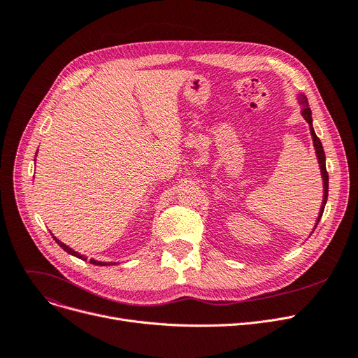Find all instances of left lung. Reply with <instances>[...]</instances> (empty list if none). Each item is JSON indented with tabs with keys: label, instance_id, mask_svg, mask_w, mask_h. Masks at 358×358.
<instances>
[{
	"label": "left lung",
	"instance_id": "left-lung-1",
	"mask_svg": "<svg viewBox=\"0 0 358 358\" xmlns=\"http://www.w3.org/2000/svg\"><path fill=\"white\" fill-rule=\"evenodd\" d=\"M299 101H300V104H302V116H303V119H305V120L309 123V126H310V134H312V139H313V146H315V150H316V157H317L319 165H321V173H322V180H324V201H322V208H321V212H319V216H317V220H316V224H315V229H316L319 220H321V217H322V213H324V209H325V204H327V200H328V184H329V178H328V173H327L325 152H324L322 143H321V141H319V138L316 136L315 130H313V127H312V111H310V108H309V103H308L306 96H303V94H300V96H299Z\"/></svg>",
	"mask_w": 358,
	"mask_h": 358
}]
</instances>
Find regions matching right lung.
<instances>
[{"label": "right lung", "instance_id": "add662e5", "mask_svg": "<svg viewBox=\"0 0 358 358\" xmlns=\"http://www.w3.org/2000/svg\"><path fill=\"white\" fill-rule=\"evenodd\" d=\"M53 239H55V241H56V243H58V245H59V247H61V248H62L64 251H66L68 254H71V255H73V257H77V258H83L84 261L87 259L85 257L80 255L78 252H75L73 250H71L69 247H66V245H65V243H62V242H61L59 239H56L55 236H53ZM90 262H91V264H96V266H110V264H108V262H100V261H96V259H90Z\"/></svg>", "mask_w": 358, "mask_h": 358}]
</instances>
